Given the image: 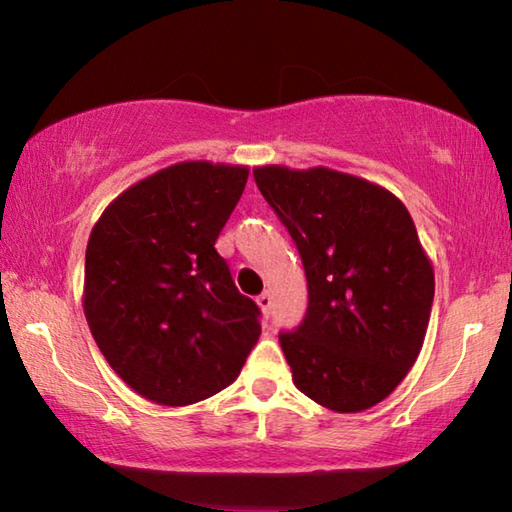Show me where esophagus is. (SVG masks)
Wrapping results in <instances>:
<instances>
[{
  "label": "esophagus",
  "mask_w": 512,
  "mask_h": 512,
  "mask_svg": "<svg viewBox=\"0 0 512 512\" xmlns=\"http://www.w3.org/2000/svg\"><path fill=\"white\" fill-rule=\"evenodd\" d=\"M257 305H259V309H262V314L271 316V309H273V296H271V291H264L262 296H257Z\"/></svg>",
  "instance_id": "esophagus-1"
}]
</instances>
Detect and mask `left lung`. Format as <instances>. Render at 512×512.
I'll return each mask as SVG.
<instances>
[{"mask_svg": "<svg viewBox=\"0 0 512 512\" xmlns=\"http://www.w3.org/2000/svg\"><path fill=\"white\" fill-rule=\"evenodd\" d=\"M253 176L307 275V316L280 334L293 384L329 411H366L409 375L427 334L433 266L411 214L386 187L327 167Z\"/></svg>", "mask_w": 512, "mask_h": 512, "instance_id": "obj_1", "label": "left lung"}]
</instances>
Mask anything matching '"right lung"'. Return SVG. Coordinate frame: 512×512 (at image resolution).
Instances as JSON below:
<instances>
[{"label": "right lung", "instance_id": "add662e5", "mask_svg": "<svg viewBox=\"0 0 512 512\" xmlns=\"http://www.w3.org/2000/svg\"><path fill=\"white\" fill-rule=\"evenodd\" d=\"M248 167L185 160L121 192L85 250L83 311L110 368L137 395L187 406L239 377L259 309L216 253Z\"/></svg>", "mask_w": 512, "mask_h": 512}]
</instances>
